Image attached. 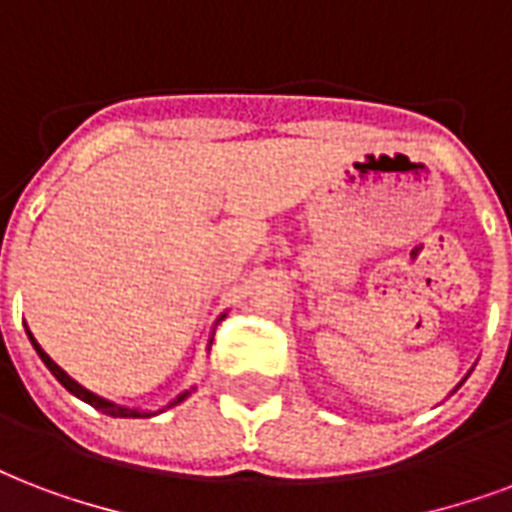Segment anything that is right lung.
<instances>
[{"instance_id":"obj_1","label":"right lung","mask_w":512,"mask_h":512,"mask_svg":"<svg viewBox=\"0 0 512 512\" xmlns=\"http://www.w3.org/2000/svg\"><path fill=\"white\" fill-rule=\"evenodd\" d=\"M29 338H31V333H29ZM31 343H34V349H37V354H39V357H42V362L48 365L50 373H53V376H56L58 381H61V384H64L66 389H69V392H72L74 397H80V400H85V403H88V405H93L96 411L107 413V416H117V419H142V416H150V413L131 411V408H123V405L107 403V400H101V397H96V395H93V392H88V389H83V386L77 384V381H72V378L66 376L64 370L58 368L56 362L50 360L48 354H45V351L39 349V343L34 341V338H31ZM182 397H185V395H179V400H182ZM179 400H177V403H179Z\"/></svg>"}]
</instances>
